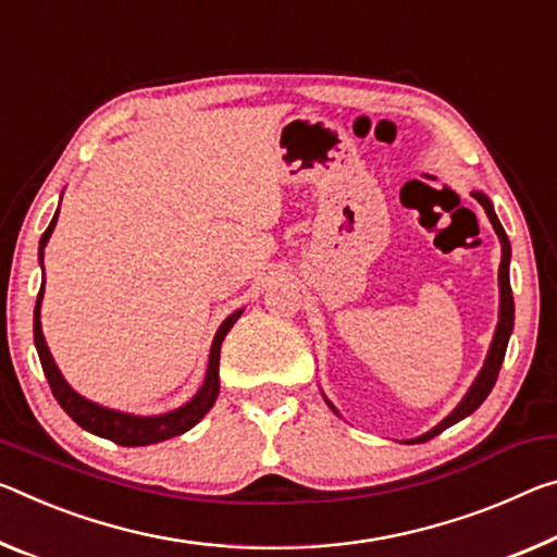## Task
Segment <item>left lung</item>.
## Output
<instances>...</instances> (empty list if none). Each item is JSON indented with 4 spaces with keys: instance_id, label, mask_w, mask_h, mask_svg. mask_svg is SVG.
<instances>
[{
    "instance_id": "1",
    "label": "left lung",
    "mask_w": 557,
    "mask_h": 557,
    "mask_svg": "<svg viewBox=\"0 0 557 557\" xmlns=\"http://www.w3.org/2000/svg\"><path fill=\"white\" fill-rule=\"evenodd\" d=\"M471 196L481 202L485 208V215H488L493 231H496L498 240H500V268H498V289H500V305H498V324H496V332H493V339H491V347H488V355H485V361L481 367V372L475 374L473 384L469 386V392L463 394V399L456 404V409L448 413L444 421H438L434 429H429L426 434H421L417 438H409L406 444H423V441L438 436L441 431H446L448 426H454L466 417H471V413L479 409V406L485 401V396L491 394L493 384H496L498 372H500V364H503V357H506V349H508V339H510V332H513V320H516V305H513V293H510V277H508V268H510V240L506 231H503L500 220L496 215V210H493V202L488 200L483 190H473ZM324 396V394H322ZM326 406L334 413H339L334 409V404L326 399Z\"/></svg>"
}]
</instances>
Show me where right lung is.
Masks as SVG:
<instances>
[{
  "mask_svg": "<svg viewBox=\"0 0 557 557\" xmlns=\"http://www.w3.org/2000/svg\"><path fill=\"white\" fill-rule=\"evenodd\" d=\"M57 218H59V210L54 213V218H51L47 233H44L39 240V264L41 268H44V247H47L51 233H54ZM41 299H44V285L39 289L37 307H34V344H37L41 369L49 379L51 394L57 396L61 409H64L69 417L78 423V426L86 429L88 434L109 438L119 446H148V444H158V441L185 434V431L196 426V423L206 417L210 409H213L218 392H220V376H218L220 347H223V339H225V334L231 332V326L240 320L243 310H235L233 314H227L223 324L218 326V332L213 337V347H210L206 379H202L200 389L190 396V401H185L183 406H178V409H173V411L156 413V417H138V413L109 409V406L96 404L72 389V384H69L64 374L59 372L57 361H54V357H51V351L47 347V339H44Z\"/></svg>",
  "mask_w": 557,
  "mask_h": 557,
  "instance_id": "1",
  "label": "right lung"
}]
</instances>
